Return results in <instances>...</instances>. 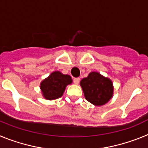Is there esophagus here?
I'll return each mask as SVG.
<instances>
[{
    "label": "esophagus",
    "instance_id": "obj_1",
    "mask_svg": "<svg viewBox=\"0 0 148 148\" xmlns=\"http://www.w3.org/2000/svg\"><path fill=\"white\" fill-rule=\"evenodd\" d=\"M73 82H74V83H75V84H78V83H79V82H80V78H75L74 79H73Z\"/></svg>",
    "mask_w": 148,
    "mask_h": 148
}]
</instances>
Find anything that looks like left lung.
I'll return each mask as SVG.
<instances>
[{
    "label": "left lung",
    "instance_id": "1",
    "mask_svg": "<svg viewBox=\"0 0 148 148\" xmlns=\"http://www.w3.org/2000/svg\"><path fill=\"white\" fill-rule=\"evenodd\" d=\"M86 100L95 106H102L113 95V82L98 72H91L80 82Z\"/></svg>",
    "mask_w": 148,
    "mask_h": 148
}]
</instances>
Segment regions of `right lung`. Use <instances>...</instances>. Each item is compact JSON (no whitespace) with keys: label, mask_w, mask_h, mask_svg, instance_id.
I'll return each instance as SVG.
<instances>
[{"label":"right lung","mask_w":148,"mask_h":148,"mask_svg":"<svg viewBox=\"0 0 148 148\" xmlns=\"http://www.w3.org/2000/svg\"><path fill=\"white\" fill-rule=\"evenodd\" d=\"M73 83V79L69 75H65L60 71H54L40 84V92L47 100H55L61 97L66 86Z\"/></svg>","instance_id":"add662e5"}]
</instances>
